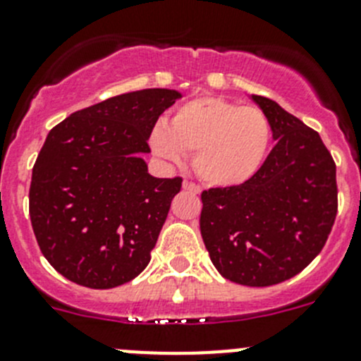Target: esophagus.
I'll list each match as a JSON object with an SVG mask.
<instances>
[{"label": "esophagus", "instance_id": "1", "mask_svg": "<svg viewBox=\"0 0 361 361\" xmlns=\"http://www.w3.org/2000/svg\"><path fill=\"white\" fill-rule=\"evenodd\" d=\"M183 188L185 190H188V192H192V194H200V187H197L196 183H192V181H183Z\"/></svg>", "mask_w": 361, "mask_h": 361}]
</instances>
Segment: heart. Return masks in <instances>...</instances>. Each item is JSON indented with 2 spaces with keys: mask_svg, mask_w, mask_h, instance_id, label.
Here are the masks:
<instances>
[{
  "mask_svg": "<svg viewBox=\"0 0 361 361\" xmlns=\"http://www.w3.org/2000/svg\"><path fill=\"white\" fill-rule=\"evenodd\" d=\"M274 142L264 111L221 97L188 100L151 131L158 157L178 161L194 154V169L212 187H237L259 173Z\"/></svg>",
  "mask_w": 361,
  "mask_h": 361,
  "instance_id": "1",
  "label": "heart"
}]
</instances>
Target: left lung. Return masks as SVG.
I'll return each mask as SVG.
<instances>
[{
	"label": "left lung",
	"instance_id": "obj_1",
	"mask_svg": "<svg viewBox=\"0 0 361 361\" xmlns=\"http://www.w3.org/2000/svg\"><path fill=\"white\" fill-rule=\"evenodd\" d=\"M252 99L277 144L246 183L201 192L200 228L223 277L262 288L295 277L322 252L338 212V188L320 135L274 100Z\"/></svg>",
	"mask_w": 361,
	"mask_h": 361
}]
</instances>
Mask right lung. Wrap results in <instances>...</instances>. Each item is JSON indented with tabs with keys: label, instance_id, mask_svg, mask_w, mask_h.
<instances>
[{
	"label": "right lung",
	"instance_id": "right-lung-1",
	"mask_svg": "<svg viewBox=\"0 0 361 361\" xmlns=\"http://www.w3.org/2000/svg\"><path fill=\"white\" fill-rule=\"evenodd\" d=\"M174 90L124 93L55 126L32 169L30 221L47 261L68 281L109 290L151 261L181 178H152L142 154Z\"/></svg>",
	"mask_w": 361,
	"mask_h": 361
}]
</instances>
